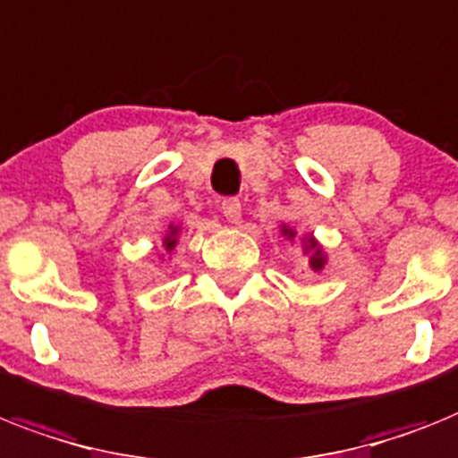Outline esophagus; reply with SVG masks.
I'll list each match as a JSON object with an SVG mask.
<instances>
[{
	"instance_id": "1",
	"label": "esophagus",
	"mask_w": 458,
	"mask_h": 458,
	"mask_svg": "<svg viewBox=\"0 0 458 458\" xmlns=\"http://www.w3.org/2000/svg\"><path fill=\"white\" fill-rule=\"evenodd\" d=\"M222 213L232 225H238L241 222V201L238 199H225L222 201Z\"/></svg>"
}]
</instances>
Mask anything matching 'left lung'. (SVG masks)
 <instances>
[{
  "label": "left lung",
  "instance_id": "8db88e82",
  "mask_svg": "<svg viewBox=\"0 0 458 458\" xmlns=\"http://www.w3.org/2000/svg\"><path fill=\"white\" fill-rule=\"evenodd\" d=\"M281 236H285L288 241H294L297 232H294L293 226L281 225ZM301 243H304V255H309V269L316 271V274L323 271L325 264H327V255H325L323 245H320L313 236H304L301 238Z\"/></svg>",
  "mask_w": 458,
  "mask_h": 458
}]
</instances>
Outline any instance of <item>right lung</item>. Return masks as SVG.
Listing matches in <instances>:
<instances>
[{"label":"right lung","mask_w":458,"mask_h":458,"mask_svg":"<svg viewBox=\"0 0 458 458\" xmlns=\"http://www.w3.org/2000/svg\"><path fill=\"white\" fill-rule=\"evenodd\" d=\"M177 233H180V226L170 225L168 232H165V236H164L165 255H170V252H173V248H175V245H177ZM161 257H164V255H161ZM164 259H165V257H164ZM168 259H170V257H168Z\"/></svg>","instance_id":"add662e5"}]
</instances>
